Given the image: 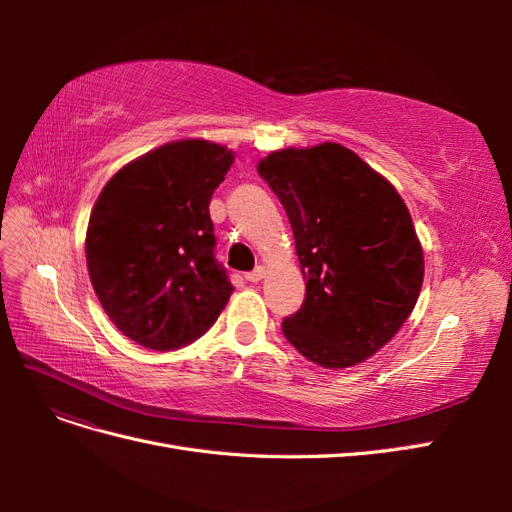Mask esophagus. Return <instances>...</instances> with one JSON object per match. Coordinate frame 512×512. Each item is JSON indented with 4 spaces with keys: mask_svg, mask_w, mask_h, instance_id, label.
<instances>
[{
    "mask_svg": "<svg viewBox=\"0 0 512 512\" xmlns=\"http://www.w3.org/2000/svg\"><path fill=\"white\" fill-rule=\"evenodd\" d=\"M262 277H265V269H262V267H256L254 271H250V273L245 275V280H247V282H252V284H258V282L262 280Z\"/></svg>",
    "mask_w": 512,
    "mask_h": 512,
    "instance_id": "1",
    "label": "esophagus"
}]
</instances>
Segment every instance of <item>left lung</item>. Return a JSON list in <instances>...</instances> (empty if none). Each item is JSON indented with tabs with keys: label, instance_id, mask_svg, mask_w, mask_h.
Masks as SVG:
<instances>
[{
	"label": "left lung",
	"instance_id": "1",
	"mask_svg": "<svg viewBox=\"0 0 512 512\" xmlns=\"http://www.w3.org/2000/svg\"><path fill=\"white\" fill-rule=\"evenodd\" d=\"M258 175L280 198L301 262L305 301L282 331L307 361L363 363L408 320L423 250L393 185L337 143L273 151Z\"/></svg>",
	"mask_w": 512,
	"mask_h": 512
}]
</instances>
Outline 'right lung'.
Here are the masks:
<instances>
[{
    "label": "right lung",
    "instance_id": "add662e5",
    "mask_svg": "<svg viewBox=\"0 0 512 512\" xmlns=\"http://www.w3.org/2000/svg\"><path fill=\"white\" fill-rule=\"evenodd\" d=\"M232 162L226 147L188 138L126 164L100 192L85 239L91 286L138 346L181 348L226 307L209 203Z\"/></svg>",
    "mask_w": 512,
    "mask_h": 512
}]
</instances>
